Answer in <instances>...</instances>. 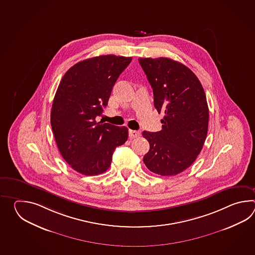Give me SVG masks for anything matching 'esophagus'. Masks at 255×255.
Segmentation results:
<instances>
[{
  "label": "esophagus",
  "instance_id": "obj_1",
  "mask_svg": "<svg viewBox=\"0 0 255 255\" xmlns=\"http://www.w3.org/2000/svg\"><path fill=\"white\" fill-rule=\"evenodd\" d=\"M128 134H129V137L131 138H134V137H137L140 135V132L139 131H136V130H131L128 131Z\"/></svg>",
  "mask_w": 255,
  "mask_h": 255
}]
</instances>
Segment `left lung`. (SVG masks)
<instances>
[{
	"label": "left lung",
	"mask_w": 255,
	"mask_h": 255,
	"mask_svg": "<svg viewBox=\"0 0 255 255\" xmlns=\"http://www.w3.org/2000/svg\"><path fill=\"white\" fill-rule=\"evenodd\" d=\"M154 95V107L164 113L162 129L143 131L149 150L143 161L153 173L173 176L195 161L206 139L209 108L195 74L166 57L139 58Z\"/></svg>",
	"instance_id": "left-lung-1"
}]
</instances>
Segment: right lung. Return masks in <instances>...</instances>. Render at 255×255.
Wrapping results in <instances>:
<instances>
[{
  "mask_svg": "<svg viewBox=\"0 0 255 255\" xmlns=\"http://www.w3.org/2000/svg\"><path fill=\"white\" fill-rule=\"evenodd\" d=\"M132 57L99 55L73 65L63 76L51 110V126L62 157L86 176L109 169L117 146L128 136L126 127L97 122L120 74Z\"/></svg>",
  "mask_w": 255,
  "mask_h": 255,
  "instance_id": "1",
  "label": "right lung"
}]
</instances>
